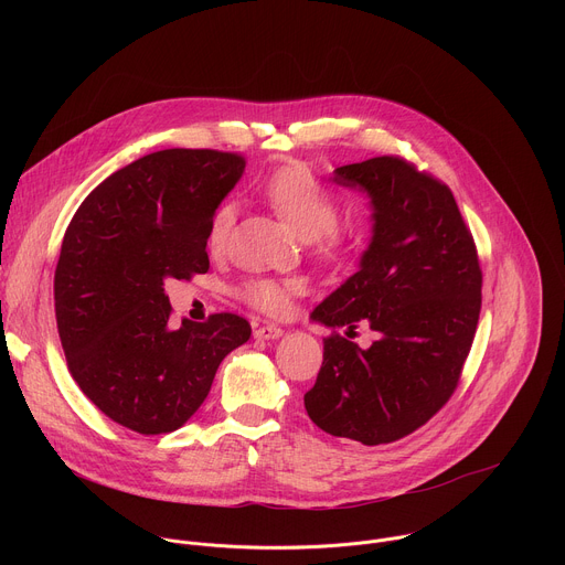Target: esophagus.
Masks as SVG:
<instances>
[{
  "label": "esophagus",
  "instance_id": "1",
  "mask_svg": "<svg viewBox=\"0 0 565 565\" xmlns=\"http://www.w3.org/2000/svg\"><path fill=\"white\" fill-rule=\"evenodd\" d=\"M281 333L284 331L277 324H262L255 329L257 340H277V338H281Z\"/></svg>",
  "mask_w": 565,
  "mask_h": 565
}]
</instances>
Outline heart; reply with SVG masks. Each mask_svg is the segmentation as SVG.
Listing matches in <instances>:
<instances>
[{
  "label": "heart",
  "instance_id": "heart-1",
  "mask_svg": "<svg viewBox=\"0 0 565 565\" xmlns=\"http://www.w3.org/2000/svg\"><path fill=\"white\" fill-rule=\"evenodd\" d=\"M264 201L321 255H338L347 248L349 234L338 223L340 201L306 166L288 163L273 170L259 185ZM236 221V205L221 203L207 223V248L218 255L227 248ZM295 279L248 277L238 286V297L268 315H286L299 292Z\"/></svg>",
  "mask_w": 565,
  "mask_h": 565
}]
</instances>
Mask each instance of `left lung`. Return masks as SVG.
<instances>
[{
    "label": "left lung",
    "instance_id": "obj_1",
    "mask_svg": "<svg viewBox=\"0 0 565 565\" xmlns=\"http://www.w3.org/2000/svg\"><path fill=\"white\" fill-rule=\"evenodd\" d=\"M333 181L369 192L373 238L360 270L310 317L349 333L364 321L380 338L360 349L333 331L303 407L331 436L386 445L454 395L478 327L482 270L451 190L409 160L375 156L338 168Z\"/></svg>",
    "mask_w": 565,
    "mask_h": 565
}]
</instances>
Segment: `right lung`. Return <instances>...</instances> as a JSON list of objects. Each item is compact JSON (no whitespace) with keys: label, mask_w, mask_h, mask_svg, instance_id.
<instances>
[{"label":"right lung","mask_w":565,"mask_h":565,"mask_svg":"<svg viewBox=\"0 0 565 565\" xmlns=\"http://www.w3.org/2000/svg\"><path fill=\"white\" fill-rule=\"evenodd\" d=\"M246 170L216 149L147 153L73 214L55 268V319L71 377L114 423L145 436L183 427L248 319L214 312L172 329L166 279L210 270L207 223Z\"/></svg>","instance_id":"right-lung-1"}]
</instances>
